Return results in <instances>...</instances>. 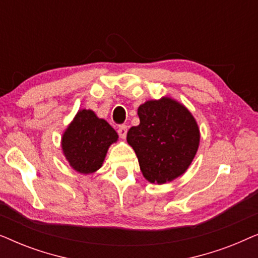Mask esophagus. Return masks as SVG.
<instances>
[{
    "label": "esophagus",
    "instance_id": "1",
    "mask_svg": "<svg viewBox=\"0 0 258 258\" xmlns=\"http://www.w3.org/2000/svg\"><path fill=\"white\" fill-rule=\"evenodd\" d=\"M117 133H118V135H119V137H121V139H125L126 133H128V126H126L125 124L118 125Z\"/></svg>",
    "mask_w": 258,
    "mask_h": 258
}]
</instances>
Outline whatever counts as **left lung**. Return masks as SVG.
I'll return each mask as SVG.
<instances>
[{"mask_svg": "<svg viewBox=\"0 0 258 258\" xmlns=\"http://www.w3.org/2000/svg\"><path fill=\"white\" fill-rule=\"evenodd\" d=\"M140 124L126 141L150 183L163 184L184 174L200 144L199 125L184 105L169 97L147 101L137 110Z\"/></svg>", "mask_w": 258, "mask_h": 258, "instance_id": "left-lung-1", "label": "left lung"}]
</instances>
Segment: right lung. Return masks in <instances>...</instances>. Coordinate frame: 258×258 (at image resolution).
Instances as JSON below:
<instances>
[{"label":"right lung","instance_id":"obj_1","mask_svg":"<svg viewBox=\"0 0 258 258\" xmlns=\"http://www.w3.org/2000/svg\"><path fill=\"white\" fill-rule=\"evenodd\" d=\"M117 139V133L107 121L83 109L63 134V154L76 171L91 174L102 167L108 148Z\"/></svg>","mask_w":258,"mask_h":258}]
</instances>
